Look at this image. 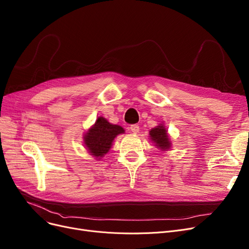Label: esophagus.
<instances>
[{
    "mask_svg": "<svg viewBox=\"0 0 249 249\" xmlns=\"http://www.w3.org/2000/svg\"><path fill=\"white\" fill-rule=\"evenodd\" d=\"M129 129H130V131L132 132V133H138L139 132V126L138 125H136V124H133V125H131L130 126V128H129Z\"/></svg>",
    "mask_w": 249,
    "mask_h": 249,
    "instance_id": "obj_1",
    "label": "esophagus"
}]
</instances>
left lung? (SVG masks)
<instances>
[{
    "label": "left lung",
    "mask_w": 249,
    "mask_h": 249,
    "mask_svg": "<svg viewBox=\"0 0 249 249\" xmlns=\"http://www.w3.org/2000/svg\"><path fill=\"white\" fill-rule=\"evenodd\" d=\"M149 137L151 142H154L156 146H158L161 150H168L171 147L169 135L163 124H160L159 126L151 129L149 131Z\"/></svg>",
    "instance_id": "obj_1"
}]
</instances>
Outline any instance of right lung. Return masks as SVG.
<instances>
[{
    "label": "right lung",
    "mask_w": 249,
    "mask_h": 249,
    "mask_svg": "<svg viewBox=\"0 0 249 249\" xmlns=\"http://www.w3.org/2000/svg\"><path fill=\"white\" fill-rule=\"evenodd\" d=\"M122 133L124 129L121 126L111 124L104 117H99L83 136L84 144L91 156L101 159L110 150L115 137Z\"/></svg>",
    "instance_id": "obj_1"
}]
</instances>
